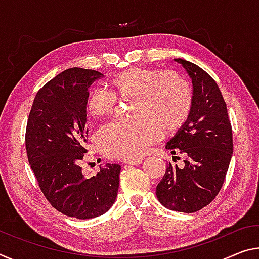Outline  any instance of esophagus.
I'll use <instances>...</instances> for the list:
<instances>
[{
	"label": "esophagus",
	"mask_w": 259,
	"mask_h": 259,
	"mask_svg": "<svg viewBox=\"0 0 259 259\" xmlns=\"http://www.w3.org/2000/svg\"><path fill=\"white\" fill-rule=\"evenodd\" d=\"M143 162V159H129V160H125L124 163H126V165H141V163Z\"/></svg>",
	"instance_id": "1"
}]
</instances>
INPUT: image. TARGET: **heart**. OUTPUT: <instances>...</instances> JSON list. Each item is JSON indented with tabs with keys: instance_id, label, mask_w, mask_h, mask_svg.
<instances>
[{
	"instance_id": "b5f03b06",
	"label": "heart",
	"mask_w": 259,
	"mask_h": 259,
	"mask_svg": "<svg viewBox=\"0 0 259 259\" xmlns=\"http://www.w3.org/2000/svg\"><path fill=\"white\" fill-rule=\"evenodd\" d=\"M109 91L92 89L85 112L100 121L114 110L117 100H135L129 123H110L98 133L100 150L109 158L136 159L158 142L162 131L173 133L186 123L192 107V90L178 73L159 69L133 68L113 76Z\"/></svg>"
}]
</instances>
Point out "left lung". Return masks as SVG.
<instances>
[{
	"instance_id": "1",
	"label": "left lung",
	"mask_w": 259,
	"mask_h": 259,
	"mask_svg": "<svg viewBox=\"0 0 259 259\" xmlns=\"http://www.w3.org/2000/svg\"><path fill=\"white\" fill-rule=\"evenodd\" d=\"M192 81V107L186 123L167 143L171 154L184 155V167L169 162L157 186L159 202L169 210L192 213L219 194L233 154V133L218 84L195 63L174 59Z\"/></svg>"
}]
</instances>
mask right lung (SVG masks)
Here are the masks:
<instances>
[{
    "label": "right lung",
    "mask_w": 259,
    "mask_h": 259,
    "mask_svg": "<svg viewBox=\"0 0 259 259\" xmlns=\"http://www.w3.org/2000/svg\"><path fill=\"white\" fill-rule=\"evenodd\" d=\"M104 76L96 70L70 68L41 88L28 115L27 159L42 194L64 215L91 219L114 204L121 166L107 163L86 178L79 166L85 149V100L89 88Z\"/></svg>",
    "instance_id": "1"
}]
</instances>
